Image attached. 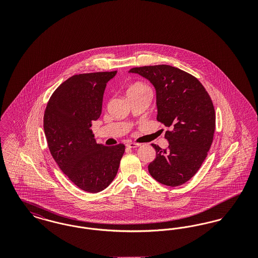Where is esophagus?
<instances>
[{"label":"esophagus","mask_w":258,"mask_h":258,"mask_svg":"<svg viewBox=\"0 0 258 258\" xmlns=\"http://www.w3.org/2000/svg\"><path fill=\"white\" fill-rule=\"evenodd\" d=\"M139 146H140V144H138V143H133V142H131V143H127V144H126V147L133 148V149L139 147Z\"/></svg>","instance_id":"34e87169"}]
</instances>
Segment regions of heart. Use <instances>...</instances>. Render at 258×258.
Wrapping results in <instances>:
<instances>
[{"mask_svg": "<svg viewBox=\"0 0 258 258\" xmlns=\"http://www.w3.org/2000/svg\"><path fill=\"white\" fill-rule=\"evenodd\" d=\"M139 93L150 94V89H149L147 85H145L143 83H135L127 89L126 96L127 95H133V94H139Z\"/></svg>", "mask_w": 258, "mask_h": 258, "instance_id": "b5f03b06", "label": "heart"}]
</instances>
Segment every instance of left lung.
Here are the masks:
<instances>
[{
	"label": "left lung",
	"instance_id": "obj_1",
	"mask_svg": "<svg viewBox=\"0 0 258 258\" xmlns=\"http://www.w3.org/2000/svg\"><path fill=\"white\" fill-rule=\"evenodd\" d=\"M128 73L148 79L156 89L157 120L168 130L169 146L152 144L157 157L149 166L160 184L177 186L191 179L207 157L216 127L212 99L199 80L167 64L134 68Z\"/></svg>",
	"mask_w": 258,
	"mask_h": 258
}]
</instances>
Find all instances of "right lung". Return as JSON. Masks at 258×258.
<instances>
[{
    "mask_svg": "<svg viewBox=\"0 0 258 258\" xmlns=\"http://www.w3.org/2000/svg\"><path fill=\"white\" fill-rule=\"evenodd\" d=\"M117 72L76 74L52 94L43 118L53 159L79 188L99 192L117 175L124 145L98 144L91 130L102 107L107 82Z\"/></svg>",
    "mask_w": 258,
    "mask_h": 258,
    "instance_id": "add662e5",
    "label": "right lung"
}]
</instances>
